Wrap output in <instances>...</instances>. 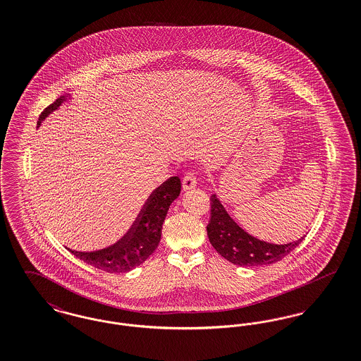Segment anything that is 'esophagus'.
<instances>
[{"label": "esophagus", "mask_w": 361, "mask_h": 361, "mask_svg": "<svg viewBox=\"0 0 361 361\" xmlns=\"http://www.w3.org/2000/svg\"><path fill=\"white\" fill-rule=\"evenodd\" d=\"M196 184H197V181H196L195 173L189 172L184 176V178H183V188H184V190L195 188Z\"/></svg>", "instance_id": "34e87169"}]
</instances>
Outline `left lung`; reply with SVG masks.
Segmentation results:
<instances>
[{"instance_id":"8db88e82","label":"left lung","mask_w":361,"mask_h":361,"mask_svg":"<svg viewBox=\"0 0 361 361\" xmlns=\"http://www.w3.org/2000/svg\"><path fill=\"white\" fill-rule=\"evenodd\" d=\"M207 234L215 250L227 261L240 267H261L280 261L303 240L275 245L246 233L228 215L216 195L211 196V219Z\"/></svg>"}]
</instances>
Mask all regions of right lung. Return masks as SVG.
<instances>
[{
  "instance_id": "right-lung-1",
  "label": "right lung",
  "mask_w": 361,
  "mask_h": 361,
  "mask_svg": "<svg viewBox=\"0 0 361 361\" xmlns=\"http://www.w3.org/2000/svg\"><path fill=\"white\" fill-rule=\"evenodd\" d=\"M69 99H71V94L68 93L58 97L51 105H49L40 114L37 127H40L50 114ZM180 192V178L177 176L168 178L152 192L147 202L140 209L137 221L116 243L93 252H80L71 249H69V252L86 264L108 274H123L137 268L154 253L161 240V230L168 209L178 197Z\"/></svg>"
}]
</instances>
